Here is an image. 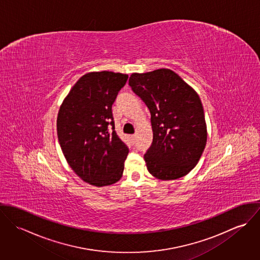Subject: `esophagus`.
I'll list each match as a JSON object with an SVG mask.
<instances>
[{"label":"esophagus","mask_w":260,"mask_h":260,"mask_svg":"<svg viewBox=\"0 0 260 260\" xmlns=\"http://www.w3.org/2000/svg\"><path fill=\"white\" fill-rule=\"evenodd\" d=\"M131 138H132V140H135V139H136V134L131 135Z\"/></svg>","instance_id":"obj_1"}]
</instances>
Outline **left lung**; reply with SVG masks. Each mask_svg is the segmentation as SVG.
<instances>
[{"instance_id":"8db88e82","label":"left lung","mask_w":260,"mask_h":260,"mask_svg":"<svg viewBox=\"0 0 260 260\" xmlns=\"http://www.w3.org/2000/svg\"><path fill=\"white\" fill-rule=\"evenodd\" d=\"M129 85L151 113L153 142L144 155L149 172L161 180L188 174L198 163L207 140L199 96L169 69L134 73Z\"/></svg>"}]
</instances>
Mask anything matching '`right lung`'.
<instances>
[{
	"instance_id": "obj_1",
	"label": "right lung",
	"mask_w": 260,
	"mask_h": 260,
	"mask_svg": "<svg viewBox=\"0 0 260 260\" xmlns=\"http://www.w3.org/2000/svg\"><path fill=\"white\" fill-rule=\"evenodd\" d=\"M128 75L109 71L82 76L60 107L57 133L75 173L94 186L111 185L123 174L128 146L118 137L112 105Z\"/></svg>"
}]
</instances>
